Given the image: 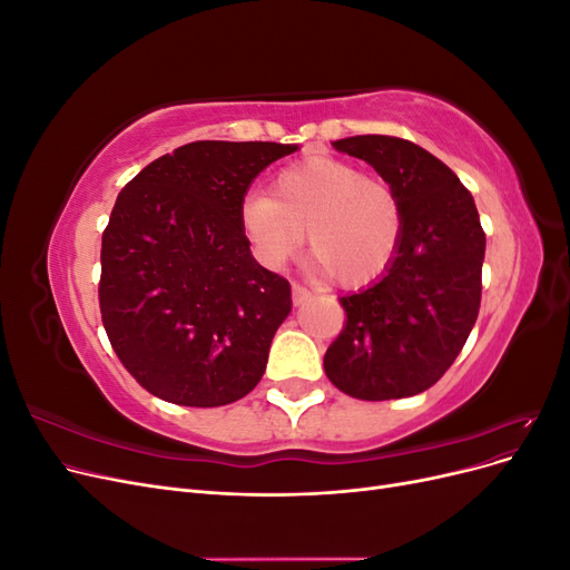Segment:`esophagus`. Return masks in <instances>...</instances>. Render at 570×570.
<instances>
[{
    "instance_id": "esophagus-1",
    "label": "esophagus",
    "mask_w": 570,
    "mask_h": 570,
    "mask_svg": "<svg viewBox=\"0 0 570 570\" xmlns=\"http://www.w3.org/2000/svg\"><path fill=\"white\" fill-rule=\"evenodd\" d=\"M314 295L312 292H308L306 287H302V285H292V302H295V306H302V304H306L308 299H312Z\"/></svg>"
}]
</instances>
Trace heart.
Returning a JSON list of instances; mask_svg holds the SVG:
<instances>
[{"label": "heart", "instance_id": "1", "mask_svg": "<svg viewBox=\"0 0 570 570\" xmlns=\"http://www.w3.org/2000/svg\"><path fill=\"white\" fill-rule=\"evenodd\" d=\"M239 226L254 256L281 268L304 243L316 268L344 287L375 283L402 243V204L392 187L361 174L350 161L312 157L281 170L273 197L249 193L239 204Z\"/></svg>", "mask_w": 570, "mask_h": 570}]
</instances>
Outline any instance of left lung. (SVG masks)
Returning <instances> with one entry per match:
<instances>
[{
    "label": "left lung",
    "instance_id": "1",
    "mask_svg": "<svg viewBox=\"0 0 570 570\" xmlns=\"http://www.w3.org/2000/svg\"><path fill=\"white\" fill-rule=\"evenodd\" d=\"M333 147L375 168L402 204V243L390 268L342 297L347 325L323 356L325 375L366 402L435 385L469 340L482 289L485 233L454 170L409 140L354 135Z\"/></svg>",
    "mask_w": 570,
    "mask_h": 570
}]
</instances>
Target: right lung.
Wrapping results in <instances>:
<instances>
[{
    "label": "right lung",
    "instance_id": "obj_1",
    "mask_svg": "<svg viewBox=\"0 0 570 570\" xmlns=\"http://www.w3.org/2000/svg\"><path fill=\"white\" fill-rule=\"evenodd\" d=\"M297 149L189 142L120 189L101 235V323L120 364L159 400L223 406L262 381L292 289L252 256L239 204Z\"/></svg>",
    "mask_w": 570,
    "mask_h": 570
}]
</instances>
